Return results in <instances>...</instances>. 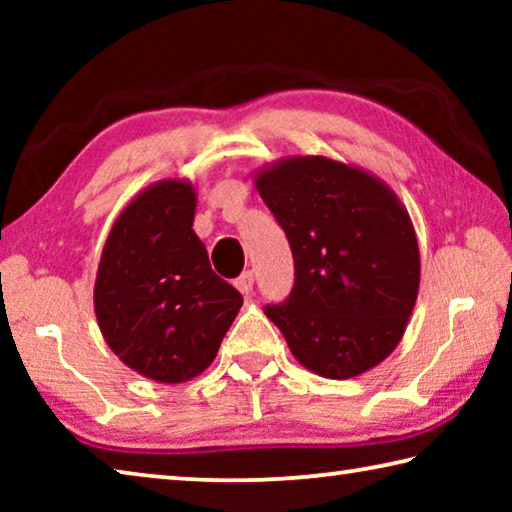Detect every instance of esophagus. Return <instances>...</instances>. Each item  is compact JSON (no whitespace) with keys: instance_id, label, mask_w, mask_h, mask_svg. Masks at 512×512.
<instances>
[{"instance_id":"obj_1","label":"esophagus","mask_w":512,"mask_h":512,"mask_svg":"<svg viewBox=\"0 0 512 512\" xmlns=\"http://www.w3.org/2000/svg\"><path fill=\"white\" fill-rule=\"evenodd\" d=\"M253 284H255V275H253V271H246L244 275L239 277V280L235 282V287L244 293V296H248L250 291H253Z\"/></svg>"}]
</instances>
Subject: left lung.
I'll return each mask as SVG.
<instances>
[{
	"label": "left lung",
	"mask_w": 512,
	"mask_h": 512,
	"mask_svg": "<svg viewBox=\"0 0 512 512\" xmlns=\"http://www.w3.org/2000/svg\"><path fill=\"white\" fill-rule=\"evenodd\" d=\"M287 232L296 284L264 314L293 357L327 379L359 377L402 341L420 289L409 212L375 173L325 155H289L255 173Z\"/></svg>",
	"instance_id": "left-lung-1"
}]
</instances>
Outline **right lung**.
Instances as JSON below:
<instances>
[{
    "label": "right lung",
    "instance_id": "right-lung-1",
    "mask_svg": "<svg viewBox=\"0 0 512 512\" xmlns=\"http://www.w3.org/2000/svg\"><path fill=\"white\" fill-rule=\"evenodd\" d=\"M194 214L187 178L142 189L112 223L94 282L103 341L124 366L158 384L201 375L244 305L212 271Z\"/></svg>",
    "mask_w": 512,
    "mask_h": 512
}]
</instances>
